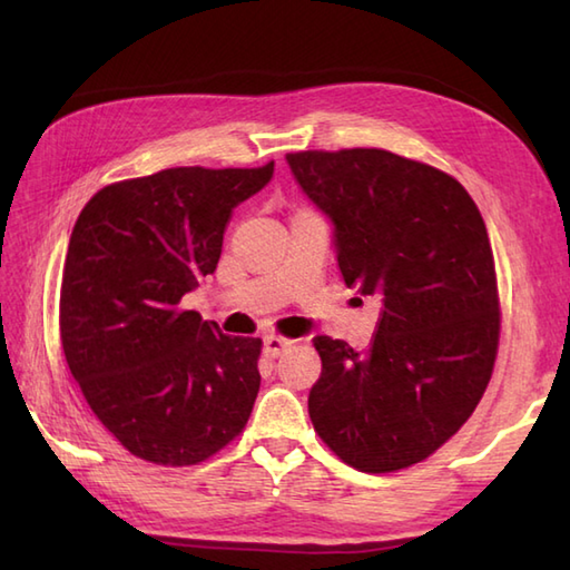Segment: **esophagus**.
Segmentation results:
<instances>
[{
	"label": "esophagus",
	"instance_id": "obj_1",
	"mask_svg": "<svg viewBox=\"0 0 570 570\" xmlns=\"http://www.w3.org/2000/svg\"><path fill=\"white\" fill-rule=\"evenodd\" d=\"M292 345V341H286V337H278V335H264V353L269 357H278L284 353V350Z\"/></svg>",
	"mask_w": 570,
	"mask_h": 570
}]
</instances>
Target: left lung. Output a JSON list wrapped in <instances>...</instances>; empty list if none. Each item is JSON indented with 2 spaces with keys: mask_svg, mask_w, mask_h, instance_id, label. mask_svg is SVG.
I'll use <instances>...</instances> for the list:
<instances>
[{
  "mask_svg": "<svg viewBox=\"0 0 570 570\" xmlns=\"http://www.w3.org/2000/svg\"><path fill=\"white\" fill-rule=\"evenodd\" d=\"M333 225L347 286L380 296L370 350L316 335L308 414L362 472L421 463L475 411L500 341L488 227L455 178L384 149L286 154Z\"/></svg>",
  "mask_w": 570,
  "mask_h": 570,
  "instance_id": "1",
  "label": "left lung"
}]
</instances>
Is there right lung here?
<instances>
[{
	"label": "right lung",
	"instance_id": "1",
	"mask_svg": "<svg viewBox=\"0 0 570 570\" xmlns=\"http://www.w3.org/2000/svg\"><path fill=\"white\" fill-rule=\"evenodd\" d=\"M274 176L180 166L102 188L72 227L60 343L95 416L131 455L196 465L245 429L259 337L223 335L180 298L215 272L229 217Z\"/></svg>",
	"mask_w": 570,
	"mask_h": 570
}]
</instances>
